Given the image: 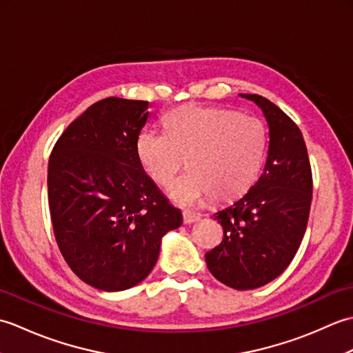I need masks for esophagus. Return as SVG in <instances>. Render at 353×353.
<instances>
[{
	"mask_svg": "<svg viewBox=\"0 0 353 353\" xmlns=\"http://www.w3.org/2000/svg\"><path fill=\"white\" fill-rule=\"evenodd\" d=\"M200 220V215L197 214H192L190 211H185L183 212V223L185 224H191V223H196Z\"/></svg>",
	"mask_w": 353,
	"mask_h": 353,
	"instance_id": "34e87169",
	"label": "esophagus"
}]
</instances>
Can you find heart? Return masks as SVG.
<instances>
[{
  "instance_id": "1",
  "label": "heart",
  "mask_w": 353,
  "mask_h": 353,
  "mask_svg": "<svg viewBox=\"0 0 353 353\" xmlns=\"http://www.w3.org/2000/svg\"><path fill=\"white\" fill-rule=\"evenodd\" d=\"M163 124L165 132L139 134L137 154L147 174L165 188L190 157L194 170L170 190L177 203L197 205L212 194L234 197L256 179L265 154V129L256 117L190 104L170 110Z\"/></svg>"
}]
</instances>
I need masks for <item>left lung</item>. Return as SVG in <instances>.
I'll return each mask as SVG.
<instances>
[{"mask_svg": "<svg viewBox=\"0 0 353 353\" xmlns=\"http://www.w3.org/2000/svg\"><path fill=\"white\" fill-rule=\"evenodd\" d=\"M241 97L256 103L265 115L267 161L256 183L215 212L224 236L206 253V265L228 287L254 290L282 274L296 256L308 224L312 171L297 124L264 97Z\"/></svg>", "mask_w": 353, "mask_h": 353, "instance_id": "left-lung-1", "label": "left lung"}]
</instances>
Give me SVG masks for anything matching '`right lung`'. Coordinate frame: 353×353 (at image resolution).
<instances>
[{"label":"right lung","mask_w":353,"mask_h":353,"mask_svg":"<svg viewBox=\"0 0 353 353\" xmlns=\"http://www.w3.org/2000/svg\"><path fill=\"white\" fill-rule=\"evenodd\" d=\"M150 104L109 97L66 127L48 162L52 230L81 281L123 291L144 281L161 239L182 214L157 190L137 154Z\"/></svg>","instance_id":"obj_1"}]
</instances>
